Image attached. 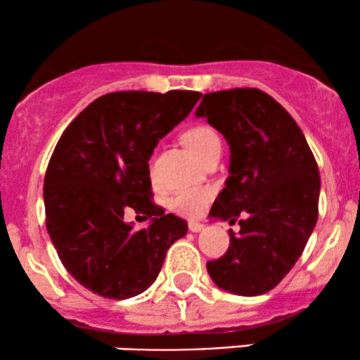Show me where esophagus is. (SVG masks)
<instances>
[{
  "mask_svg": "<svg viewBox=\"0 0 360 360\" xmlns=\"http://www.w3.org/2000/svg\"><path fill=\"white\" fill-rule=\"evenodd\" d=\"M189 230H191L193 233H198V232H201V230L205 229L203 225H201V223H198V221H189Z\"/></svg>",
  "mask_w": 360,
  "mask_h": 360,
  "instance_id": "34e87169",
  "label": "esophagus"
}]
</instances>
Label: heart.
<instances>
[{"label":"heart","instance_id":"1","mask_svg":"<svg viewBox=\"0 0 360 360\" xmlns=\"http://www.w3.org/2000/svg\"><path fill=\"white\" fill-rule=\"evenodd\" d=\"M184 143L201 162H205L213 152L220 150V137L208 127L189 128L184 134ZM213 191L210 188H193L184 189L174 194L171 200V208L183 217L196 218L205 212V208L212 201Z\"/></svg>","mask_w":360,"mask_h":360}]
</instances>
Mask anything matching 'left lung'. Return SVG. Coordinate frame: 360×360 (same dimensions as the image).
<instances>
[{
	"instance_id": "left-lung-1",
	"label": "left lung",
	"mask_w": 360,
	"mask_h": 360,
	"mask_svg": "<svg viewBox=\"0 0 360 360\" xmlns=\"http://www.w3.org/2000/svg\"><path fill=\"white\" fill-rule=\"evenodd\" d=\"M225 137L230 176L210 217L237 221L225 255L206 264L218 288L259 296L278 286L316 225L320 172L307 139L274 98L255 88L205 94L196 110Z\"/></svg>"
}]
</instances>
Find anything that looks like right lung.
Segmentation results:
<instances>
[{
  "instance_id": "right-lung-1",
  "label": "right lung",
  "mask_w": 360,
  "mask_h": 360,
  "mask_svg": "<svg viewBox=\"0 0 360 360\" xmlns=\"http://www.w3.org/2000/svg\"><path fill=\"white\" fill-rule=\"evenodd\" d=\"M198 91H120L94 100L57 142L44 181L45 225L81 286L111 300L137 296L159 276L188 223L154 205L148 159L191 113ZM128 207L151 218L134 231Z\"/></svg>"
}]
</instances>
